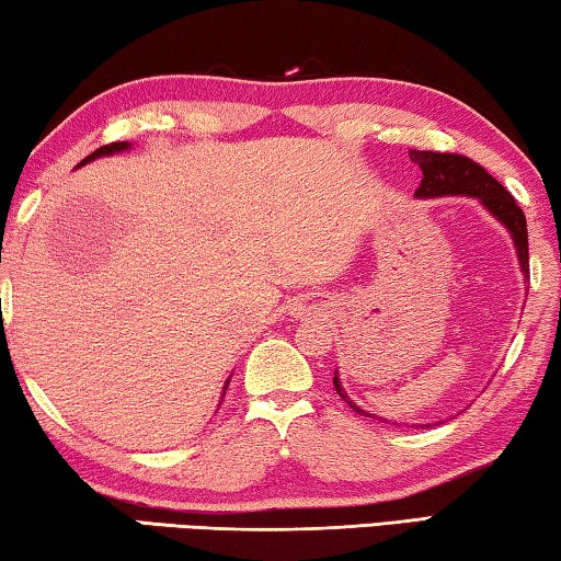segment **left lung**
I'll return each instance as SVG.
<instances>
[{"instance_id": "left-lung-1", "label": "left lung", "mask_w": 561, "mask_h": 561, "mask_svg": "<svg viewBox=\"0 0 561 561\" xmlns=\"http://www.w3.org/2000/svg\"><path fill=\"white\" fill-rule=\"evenodd\" d=\"M410 159H412V163H417L422 171L420 188L415 191L417 198H439V196L480 198V204L488 208L490 214L510 231L512 241H514V251H517V259H519V268H522V273H525V278L529 280L527 220H525V214H522V208L517 206V201L512 198L510 191L504 188L497 179H492L490 173L480 167V163H474L472 159H467V156H460V153L412 149ZM333 385H335L337 394H341L347 405H351L355 412H360V415H367V412H363L351 398H347V392L341 385V378H337V370H335Z\"/></svg>"}]
</instances>
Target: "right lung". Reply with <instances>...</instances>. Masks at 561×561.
I'll return each mask as SVG.
<instances>
[{
	"instance_id": "add662e5",
	"label": "right lung",
	"mask_w": 561,
	"mask_h": 561,
	"mask_svg": "<svg viewBox=\"0 0 561 561\" xmlns=\"http://www.w3.org/2000/svg\"><path fill=\"white\" fill-rule=\"evenodd\" d=\"M131 149V144L128 141H114V144H106V146H101V149H96L94 153H89L84 161L79 163V167H84V163H89V161H94V159H101V156H112V153H122V151H128ZM224 388H228V382L224 385ZM226 392V390H224Z\"/></svg>"
}]
</instances>
